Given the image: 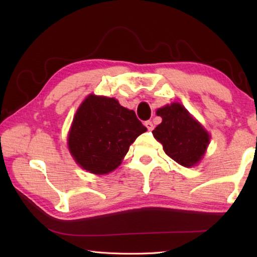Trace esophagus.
Listing matches in <instances>:
<instances>
[{
  "mask_svg": "<svg viewBox=\"0 0 257 257\" xmlns=\"http://www.w3.org/2000/svg\"><path fill=\"white\" fill-rule=\"evenodd\" d=\"M145 125L147 127V129L149 130V132H151V130H154V128H155L154 123H152V121H150V120H148V121H146Z\"/></svg>",
  "mask_w": 257,
  "mask_h": 257,
  "instance_id": "obj_1",
  "label": "esophagus"
}]
</instances>
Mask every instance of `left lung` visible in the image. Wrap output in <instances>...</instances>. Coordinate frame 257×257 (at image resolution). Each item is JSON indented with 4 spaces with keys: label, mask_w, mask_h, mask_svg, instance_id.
<instances>
[{
    "label": "left lung",
    "mask_w": 257,
    "mask_h": 257,
    "mask_svg": "<svg viewBox=\"0 0 257 257\" xmlns=\"http://www.w3.org/2000/svg\"><path fill=\"white\" fill-rule=\"evenodd\" d=\"M157 114L162 122L152 134L162 144L166 154L183 167L196 165L209 145V134L180 103L158 109Z\"/></svg>",
    "instance_id": "left-lung-1"
}]
</instances>
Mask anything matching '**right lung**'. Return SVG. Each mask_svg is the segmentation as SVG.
<instances>
[{
	"label": "right lung",
	"instance_id": "add662e5",
	"mask_svg": "<svg viewBox=\"0 0 257 257\" xmlns=\"http://www.w3.org/2000/svg\"><path fill=\"white\" fill-rule=\"evenodd\" d=\"M145 132L134 110L113 98L89 95L74 117L69 151L85 170L106 174L121 163L130 145Z\"/></svg>",
	"mask_w": 257,
	"mask_h": 257
}]
</instances>
